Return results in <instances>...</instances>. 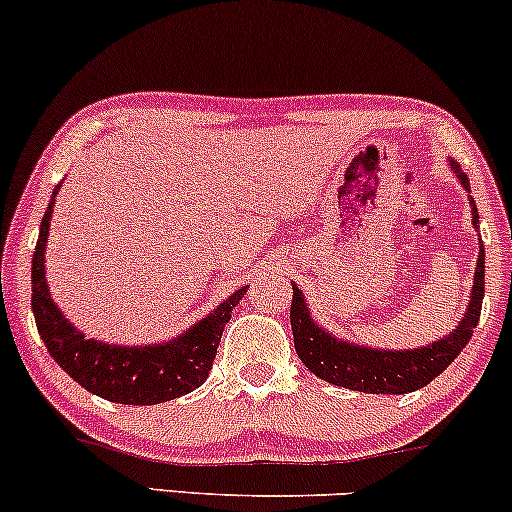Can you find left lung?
Instances as JSON below:
<instances>
[{
    "label": "left lung",
    "mask_w": 512,
    "mask_h": 512,
    "mask_svg": "<svg viewBox=\"0 0 512 512\" xmlns=\"http://www.w3.org/2000/svg\"><path fill=\"white\" fill-rule=\"evenodd\" d=\"M450 170L469 192V180L462 173L460 163L450 161ZM469 207H472V226L479 228V211L472 192H469ZM481 301H484V243L479 238V257L467 310H464L460 325L440 337L438 342L399 351L346 342L317 325L310 315L308 303H305L303 291L293 284V344H296V354L305 363V368L325 383L346 387V390L370 392V395H407V392L421 390L431 380H436L460 356V351L472 339L474 327L479 325Z\"/></svg>",
    "instance_id": "8db88e82"
}]
</instances>
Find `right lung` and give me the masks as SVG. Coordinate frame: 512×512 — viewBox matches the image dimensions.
I'll use <instances>...</instances> for the list:
<instances>
[{
    "label": "right lung",
    "instance_id": "obj_1",
    "mask_svg": "<svg viewBox=\"0 0 512 512\" xmlns=\"http://www.w3.org/2000/svg\"><path fill=\"white\" fill-rule=\"evenodd\" d=\"M60 187L62 185H57L52 192L48 211L40 221V236L35 243L31 269V308L50 356L84 390L108 402L139 407V404L170 402L192 392L209 378L223 327L231 320L233 308L243 301L248 286H240L209 315L166 342L129 346L84 337V332L76 330V325H72L52 301L48 279H45V245H48L52 207H55Z\"/></svg>",
    "mask_w": 512,
    "mask_h": 512
}]
</instances>
